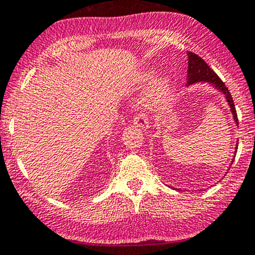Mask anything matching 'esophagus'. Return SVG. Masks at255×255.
<instances>
[{
	"mask_svg": "<svg viewBox=\"0 0 255 255\" xmlns=\"http://www.w3.org/2000/svg\"><path fill=\"white\" fill-rule=\"evenodd\" d=\"M133 123H134L137 127H139L140 129H148L149 128L148 118H146L143 113H140V115H135L134 120H133Z\"/></svg>",
	"mask_w": 255,
	"mask_h": 255,
	"instance_id": "esophagus-1",
	"label": "esophagus"
}]
</instances>
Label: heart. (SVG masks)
<instances>
[{
	"instance_id": "b5f03b06",
	"label": "heart",
	"mask_w": 255,
	"mask_h": 255,
	"mask_svg": "<svg viewBox=\"0 0 255 255\" xmlns=\"http://www.w3.org/2000/svg\"><path fill=\"white\" fill-rule=\"evenodd\" d=\"M153 70H146L140 74L138 80L142 82H148L153 79ZM170 87L171 82L168 76H161V78L155 80L145 97V104L148 105V107L155 109V107L160 106V105L165 101L166 97L169 96V94H170Z\"/></svg>"
}]
</instances>
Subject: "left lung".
Masks as SVG:
<instances>
[{
    "instance_id": "obj_1",
    "label": "left lung",
    "mask_w": 255,
    "mask_h": 255,
    "mask_svg": "<svg viewBox=\"0 0 255 255\" xmlns=\"http://www.w3.org/2000/svg\"><path fill=\"white\" fill-rule=\"evenodd\" d=\"M189 55V70H187V85L195 84V82H211L212 85H215L221 92L226 96L228 105L231 107V111H232L233 118H235L236 123L238 125V117L237 112H236L235 102H233L232 96H231L230 90L226 87L225 82L220 79V76L207 65L206 61L202 58H200L199 55L194 53H187ZM237 149V148H236Z\"/></svg>"
}]
</instances>
